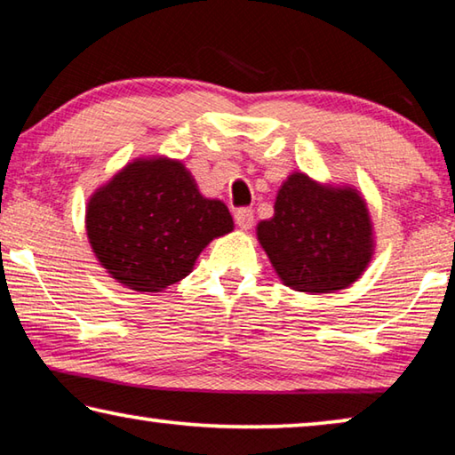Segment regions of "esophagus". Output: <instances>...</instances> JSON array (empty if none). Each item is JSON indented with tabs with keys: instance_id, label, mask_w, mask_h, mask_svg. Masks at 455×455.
Wrapping results in <instances>:
<instances>
[{
	"instance_id": "34e87169",
	"label": "esophagus",
	"mask_w": 455,
	"mask_h": 455,
	"mask_svg": "<svg viewBox=\"0 0 455 455\" xmlns=\"http://www.w3.org/2000/svg\"><path fill=\"white\" fill-rule=\"evenodd\" d=\"M252 220H255V217H252V211L251 209H238L235 212V222H236L238 228L249 230L252 227Z\"/></svg>"
}]
</instances>
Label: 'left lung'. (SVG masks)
<instances>
[{
	"label": "left lung",
	"mask_w": 455,
	"mask_h": 455,
	"mask_svg": "<svg viewBox=\"0 0 455 455\" xmlns=\"http://www.w3.org/2000/svg\"><path fill=\"white\" fill-rule=\"evenodd\" d=\"M257 238L279 279L311 295L351 287L375 249L361 192L321 184L303 172L283 182L273 219L259 222Z\"/></svg>",
	"instance_id": "1"
}]
</instances>
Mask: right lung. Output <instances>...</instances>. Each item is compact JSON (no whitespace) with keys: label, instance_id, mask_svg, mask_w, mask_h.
<instances>
[{"label":"right lung","instance_id":"obj_1","mask_svg":"<svg viewBox=\"0 0 455 455\" xmlns=\"http://www.w3.org/2000/svg\"><path fill=\"white\" fill-rule=\"evenodd\" d=\"M235 228L227 204L200 195L180 160L136 158L90 196L86 233L112 279L160 292L192 273L212 238Z\"/></svg>","mask_w":455,"mask_h":455}]
</instances>
